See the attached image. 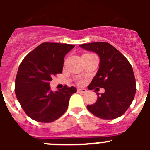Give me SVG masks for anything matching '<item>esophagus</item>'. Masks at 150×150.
Returning <instances> with one entry per match:
<instances>
[{
	"label": "esophagus",
	"instance_id": "obj_1",
	"mask_svg": "<svg viewBox=\"0 0 150 150\" xmlns=\"http://www.w3.org/2000/svg\"><path fill=\"white\" fill-rule=\"evenodd\" d=\"M86 91L87 90L85 89V88H78L77 89L78 93H86Z\"/></svg>",
	"mask_w": 150,
	"mask_h": 150
}]
</instances>
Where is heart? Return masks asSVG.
<instances>
[{"label": "heart", "mask_w": 150, "mask_h": 150, "mask_svg": "<svg viewBox=\"0 0 150 150\" xmlns=\"http://www.w3.org/2000/svg\"><path fill=\"white\" fill-rule=\"evenodd\" d=\"M83 83V82H82V81H79V83Z\"/></svg>", "instance_id": "heart-1"}]
</instances>
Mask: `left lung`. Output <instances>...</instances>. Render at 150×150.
Wrapping results in <instances>:
<instances>
[{
  "label": "left lung",
  "instance_id": "8db88e82",
  "mask_svg": "<svg viewBox=\"0 0 150 150\" xmlns=\"http://www.w3.org/2000/svg\"><path fill=\"white\" fill-rule=\"evenodd\" d=\"M79 46L100 57L99 70L88 88L105 89L100 95L95 92L98 100L94 104L87 105V109L104 120H114L122 116L132 104L136 92L134 74L130 62L114 46L106 42L84 43Z\"/></svg>",
  "mask_w": 150,
  "mask_h": 150
}]
</instances>
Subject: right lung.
<instances>
[{"label":"right lung","mask_w":150,"mask_h":150,"mask_svg":"<svg viewBox=\"0 0 150 150\" xmlns=\"http://www.w3.org/2000/svg\"><path fill=\"white\" fill-rule=\"evenodd\" d=\"M67 43H43L26 55L18 67L15 81L17 100L26 114L39 122H52L67 110L75 87L64 86L53 92L50 82L62 74L64 59L74 47Z\"/></svg>","instance_id":"right-lung-1"}]
</instances>
